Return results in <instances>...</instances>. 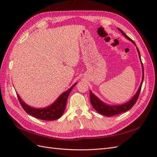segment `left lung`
I'll use <instances>...</instances> for the list:
<instances>
[{
  "instance_id": "8db88e82",
  "label": "left lung",
  "mask_w": 157,
  "mask_h": 157,
  "mask_svg": "<svg viewBox=\"0 0 157 157\" xmlns=\"http://www.w3.org/2000/svg\"><path fill=\"white\" fill-rule=\"evenodd\" d=\"M118 30H119L122 33V34L124 35L127 39L132 41L133 43H134L136 46L134 40H132L130 37H128L121 29H118ZM136 48H137V52H138L140 59L141 61L139 49L137 48V47H136ZM141 65H142V70H143V76H142L141 83L140 84V88H138V90H137V92L134 95V96L129 101L126 102V103L122 104V105H107V104H105V103H103V101H101L98 98H97L96 96H95V95H94V94L91 91H90V102H91L92 105L94 108L95 110H96L99 114H101V115H105L107 117H112V116L118 115V114H121V113H122L126 112L128 110H130V109L135 105L136 102L137 101V99H138V98H139L140 93L141 91V88L142 86V84H143V82H144V65H143V64H142V62H141Z\"/></svg>"
}]
</instances>
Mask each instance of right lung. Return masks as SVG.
Masks as SVG:
<instances>
[{
  "label": "right lung",
  "mask_w": 157,
  "mask_h": 157,
  "mask_svg": "<svg viewBox=\"0 0 157 157\" xmlns=\"http://www.w3.org/2000/svg\"><path fill=\"white\" fill-rule=\"evenodd\" d=\"M76 84L77 83L74 84L67 91L61 94L54 103H52L48 107L42 109L33 108L29 106L22 101V99L17 94V96L21 107L27 114L36 118H39V119L44 121H54L58 119L59 118L62 116L65 111L66 104H67L69 95Z\"/></svg>",
  "instance_id": "obj_1"
}]
</instances>
